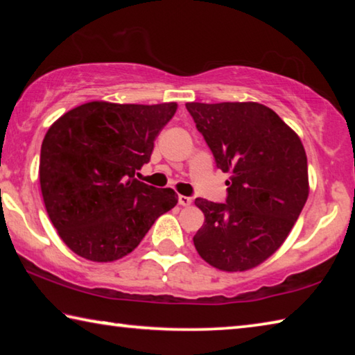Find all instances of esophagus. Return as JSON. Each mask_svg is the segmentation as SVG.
<instances>
[{
	"mask_svg": "<svg viewBox=\"0 0 355 355\" xmlns=\"http://www.w3.org/2000/svg\"><path fill=\"white\" fill-rule=\"evenodd\" d=\"M191 202H192L191 197H188V196H178V203H180V205H182V207L191 205Z\"/></svg>",
	"mask_w": 355,
	"mask_h": 355,
	"instance_id": "1",
	"label": "esophagus"
}]
</instances>
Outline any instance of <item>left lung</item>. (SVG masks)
I'll list each match as a JSON object with an SVG mask.
<instances>
[{"label": "left lung", "instance_id": "left-lung-1", "mask_svg": "<svg viewBox=\"0 0 355 355\" xmlns=\"http://www.w3.org/2000/svg\"><path fill=\"white\" fill-rule=\"evenodd\" d=\"M218 169L230 173L225 203L197 197L205 222L199 255L222 271H245L285 241L309 197L307 156L297 135L260 103H186Z\"/></svg>", "mask_w": 355, "mask_h": 355}]
</instances>
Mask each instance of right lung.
<instances>
[{
    "label": "right lung",
    "instance_id": "obj_1",
    "mask_svg": "<svg viewBox=\"0 0 355 355\" xmlns=\"http://www.w3.org/2000/svg\"><path fill=\"white\" fill-rule=\"evenodd\" d=\"M177 103L91 101L65 112L40 148V189L62 241L91 261H114L177 205L171 188L136 178Z\"/></svg>",
    "mask_w": 355,
    "mask_h": 355
}]
</instances>
